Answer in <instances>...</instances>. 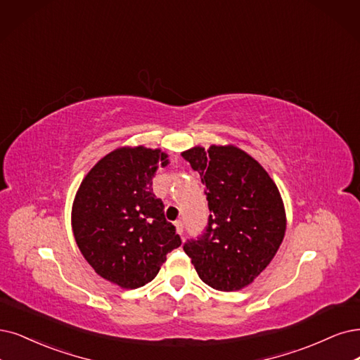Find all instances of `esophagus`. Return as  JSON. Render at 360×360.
Here are the masks:
<instances>
[{
  "label": "esophagus",
  "mask_w": 360,
  "mask_h": 360,
  "mask_svg": "<svg viewBox=\"0 0 360 360\" xmlns=\"http://www.w3.org/2000/svg\"><path fill=\"white\" fill-rule=\"evenodd\" d=\"M175 227H176V233L179 236H182V233H184V224H182V221H176L175 222Z\"/></svg>",
  "instance_id": "esophagus-1"
}]
</instances>
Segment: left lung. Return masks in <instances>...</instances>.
<instances>
[{
  "instance_id": "left-lung-1",
  "label": "left lung",
  "mask_w": 360,
  "mask_h": 360,
  "mask_svg": "<svg viewBox=\"0 0 360 360\" xmlns=\"http://www.w3.org/2000/svg\"><path fill=\"white\" fill-rule=\"evenodd\" d=\"M205 185L210 215L202 236L184 250L202 281L238 290L261 274L281 246L286 217L282 197L264 167L233 145L184 151Z\"/></svg>"
}]
</instances>
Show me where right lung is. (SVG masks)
Returning a JSON list of instances; mask_svg holds the SVG:
<instances>
[{"instance_id": "right-lung-1", "label": "right lung", "mask_w": 360, "mask_h": 360, "mask_svg": "<svg viewBox=\"0 0 360 360\" xmlns=\"http://www.w3.org/2000/svg\"><path fill=\"white\" fill-rule=\"evenodd\" d=\"M167 163L160 150L120 148L99 160L77 191L75 242L93 270L122 288L151 282L169 252L181 246L153 193L155 172Z\"/></svg>"}]
</instances>
